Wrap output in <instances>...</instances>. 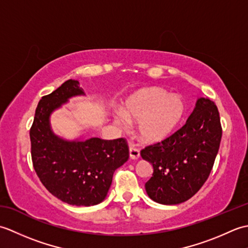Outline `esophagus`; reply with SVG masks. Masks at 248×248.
<instances>
[{
    "mask_svg": "<svg viewBox=\"0 0 248 248\" xmlns=\"http://www.w3.org/2000/svg\"><path fill=\"white\" fill-rule=\"evenodd\" d=\"M129 155L132 160H138L140 157V150L136 148L134 145H130L129 147Z\"/></svg>",
    "mask_w": 248,
    "mask_h": 248,
    "instance_id": "34e87169",
    "label": "esophagus"
}]
</instances>
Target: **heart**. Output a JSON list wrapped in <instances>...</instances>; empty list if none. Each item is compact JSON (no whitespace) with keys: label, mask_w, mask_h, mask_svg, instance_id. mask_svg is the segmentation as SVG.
Here are the masks:
<instances>
[{"label":"heart","mask_w":248,"mask_h":248,"mask_svg":"<svg viewBox=\"0 0 248 248\" xmlns=\"http://www.w3.org/2000/svg\"><path fill=\"white\" fill-rule=\"evenodd\" d=\"M186 115V102L178 94L159 88L143 89L131 97L124 113L115 116L116 124L125 127L129 120L139 121V134L146 143H157L178 130Z\"/></svg>","instance_id":"b5f03b06"}]
</instances>
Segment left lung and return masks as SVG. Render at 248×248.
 I'll return each mask as SVG.
<instances>
[{
  "label": "left lung",
  "mask_w": 248,
  "mask_h": 248,
  "mask_svg": "<svg viewBox=\"0 0 248 248\" xmlns=\"http://www.w3.org/2000/svg\"><path fill=\"white\" fill-rule=\"evenodd\" d=\"M220 139L217 107L208 98H199L182 128L140 151L154 166L145 184L148 196L162 204H178L194 196L212 170Z\"/></svg>",
  "instance_id": "8db88e82"
}]
</instances>
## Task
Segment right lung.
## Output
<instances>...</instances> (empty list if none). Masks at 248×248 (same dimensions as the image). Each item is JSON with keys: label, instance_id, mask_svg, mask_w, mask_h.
I'll list each match as a JSON object with an SVG mask.
<instances>
[{"label": "right lung", "instance_id": "1", "mask_svg": "<svg viewBox=\"0 0 248 248\" xmlns=\"http://www.w3.org/2000/svg\"><path fill=\"white\" fill-rule=\"evenodd\" d=\"M78 81L68 80L41 98L30 130L34 170L48 191L72 205H94L107 197L114 171L129 159L124 139L66 140L54 134L50 116L71 97L82 96Z\"/></svg>", "mask_w": 248, "mask_h": 248}]
</instances>
